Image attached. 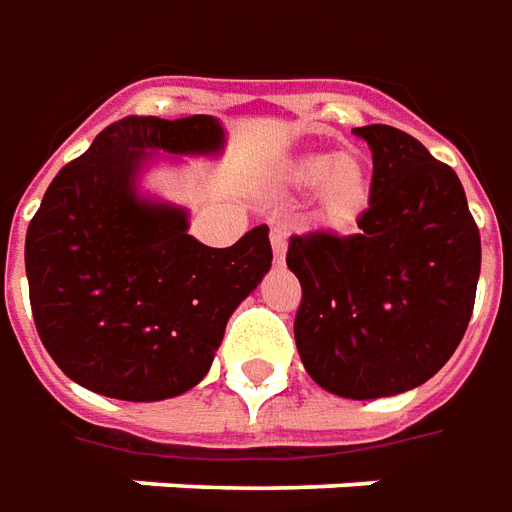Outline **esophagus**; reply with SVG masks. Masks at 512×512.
I'll list each match as a JSON object with an SVG mask.
<instances>
[{
	"label": "esophagus",
	"instance_id": "esophagus-1",
	"mask_svg": "<svg viewBox=\"0 0 512 512\" xmlns=\"http://www.w3.org/2000/svg\"><path fill=\"white\" fill-rule=\"evenodd\" d=\"M270 245H273L275 262H284V253H286V234H284V231L273 228V231H270Z\"/></svg>",
	"mask_w": 512,
	"mask_h": 512
}]
</instances>
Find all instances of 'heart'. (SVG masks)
<instances>
[{"instance_id":"heart-1","label":"heart","mask_w":512,"mask_h":512,"mask_svg":"<svg viewBox=\"0 0 512 512\" xmlns=\"http://www.w3.org/2000/svg\"><path fill=\"white\" fill-rule=\"evenodd\" d=\"M286 181L295 187L314 184V206L322 223L333 228L353 226L369 204V165L358 151L303 154L289 162Z\"/></svg>"}]
</instances>
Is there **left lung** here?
Masks as SVG:
<instances>
[{
	"instance_id": "left-lung-1",
	"label": "left lung",
	"mask_w": 512,
	"mask_h": 512,
	"mask_svg": "<svg viewBox=\"0 0 512 512\" xmlns=\"http://www.w3.org/2000/svg\"><path fill=\"white\" fill-rule=\"evenodd\" d=\"M372 151L369 209L358 234L289 239L303 286L295 342L306 372L347 400L422 386L469 328L480 228L458 173L386 123L358 126Z\"/></svg>"
}]
</instances>
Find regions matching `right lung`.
Returning <instances> with one entry per match:
<instances>
[{"label": "right lung", "mask_w": 512, "mask_h": 512, "mask_svg": "<svg viewBox=\"0 0 512 512\" xmlns=\"http://www.w3.org/2000/svg\"><path fill=\"white\" fill-rule=\"evenodd\" d=\"M212 115H129L68 162L24 245L35 328L54 364L85 389L154 402L198 386L228 317L273 262L267 226L231 248L187 234V212L137 192L148 151L217 154Z\"/></svg>", "instance_id": "add662e5"}]
</instances>
